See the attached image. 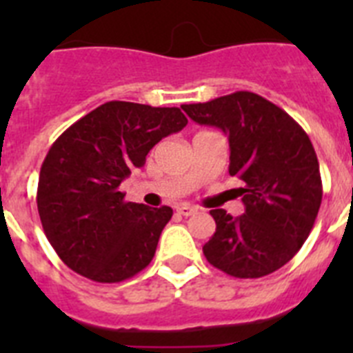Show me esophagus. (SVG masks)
Masks as SVG:
<instances>
[{"instance_id":"esophagus-1","label":"esophagus","mask_w":353,"mask_h":353,"mask_svg":"<svg viewBox=\"0 0 353 353\" xmlns=\"http://www.w3.org/2000/svg\"><path fill=\"white\" fill-rule=\"evenodd\" d=\"M176 212H179L180 215H185V217H189V215H194L196 212H198V208L189 207V205H180V207L176 208Z\"/></svg>"}]
</instances>
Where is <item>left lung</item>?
I'll return each mask as SVG.
<instances>
[{"instance_id":"left-lung-1","label":"left lung","mask_w":353,"mask_h":353,"mask_svg":"<svg viewBox=\"0 0 353 353\" xmlns=\"http://www.w3.org/2000/svg\"><path fill=\"white\" fill-rule=\"evenodd\" d=\"M187 117L223 130L230 174L244 182V215L210 210L215 233L203 245L208 263L240 279L269 276L288 263L314 226L322 176L310 136L286 111L252 92L183 104Z\"/></svg>"}]
</instances>
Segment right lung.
Returning a JSON list of instances; mask_svg holds the SVG:
<instances>
[{
    "instance_id": "add662e5",
    "label": "right lung",
    "mask_w": 353,
    "mask_h": 353,
    "mask_svg": "<svg viewBox=\"0 0 353 353\" xmlns=\"http://www.w3.org/2000/svg\"><path fill=\"white\" fill-rule=\"evenodd\" d=\"M187 125L179 108L111 101L52 143L40 168L37 207L43 233L68 269L120 283L152 261L170 207L125 201L120 183L162 138Z\"/></svg>"
}]
</instances>
